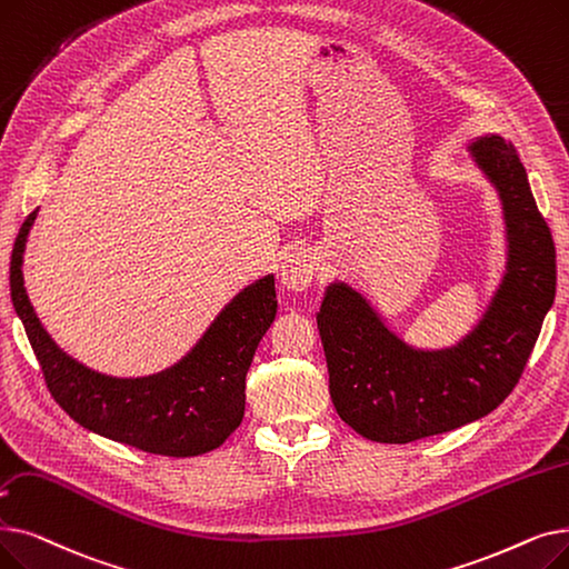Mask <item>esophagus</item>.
I'll return each instance as SVG.
<instances>
[{
  "mask_svg": "<svg viewBox=\"0 0 569 569\" xmlns=\"http://www.w3.org/2000/svg\"><path fill=\"white\" fill-rule=\"evenodd\" d=\"M279 279H281V286L292 290V292L307 290L311 286V279H313V258L307 251L288 253L281 260Z\"/></svg>",
  "mask_w": 569,
  "mask_h": 569,
  "instance_id": "obj_1",
  "label": "esophagus"
}]
</instances>
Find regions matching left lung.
<instances>
[{"label": "left lung", "instance_id": "8db88e82", "mask_svg": "<svg viewBox=\"0 0 569 569\" xmlns=\"http://www.w3.org/2000/svg\"><path fill=\"white\" fill-rule=\"evenodd\" d=\"M496 186L507 228V267L475 330L449 349H413L362 292L328 286L316 316L337 413L358 435L409 443L479 421L523 375L556 298V246L516 148L498 134L469 143Z\"/></svg>", "mask_w": 569, "mask_h": 569}]
</instances>
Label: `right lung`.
<instances>
[{
  "label": "right lung",
  "mask_w": 569,
  "mask_h": 569,
  "mask_svg": "<svg viewBox=\"0 0 569 569\" xmlns=\"http://www.w3.org/2000/svg\"><path fill=\"white\" fill-rule=\"evenodd\" d=\"M37 211L11 253V300L53 400L79 426L146 453L190 458L218 449L241 423L246 372L274 323L277 290L267 274L234 295L192 349L158 375L118 379L67 356L34 313L22 281V253Z\"/></svg>",
  "instance_id": "right-lung-1"
}]
</instances>
